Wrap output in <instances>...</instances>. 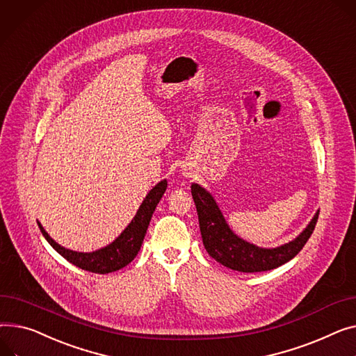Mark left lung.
Segmentation results:
<instances>
[{
  "label": "left lung",
  "mask_w": 356,
  "mask_h": 356,
  "mask_svg": "<svg viewBox=\"0 0 356 356\" xmlns=\"http://www.w3.org/2000/svg\"><path fill=\"white\" fill-rule=\"evenodd\" d=\"M192 196L197 209L199 226L206 252L223 266L245 272H265L279 268L293 259L315 229L319 211L296 238L277 248H260L239 238L227 225L215 197L197 183L192 184Z\"/></svg>",
  "instance_id": "left-lung-1"
}]
</instances>
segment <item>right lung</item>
Returning <instances> with one entry per match:
<instances>
[{"label": "right lung", "mask_w": 356, "mask_h": 356, "mask_svg": "<svg viewBox=\"0 0 356 356\" xmlns=\"http://www.w3.org/2000/svg\"><path fill=\"white\" fill-rule=\"evenodd\" d=\"M165 188H168V180L164 179L159 181L147 193L129 226L118 234L110 245L94 252H76L61 246L45 232V229L38 220L37 223L47 242H49L53 246V249L57 250L64 259H67L70 264L92 273L106 275L127 266L137 256L141 243H143L147 227L150 225L154 209L163 197Z\"/></svg>", "instance_id": "right-lung-1"}]
</instances>
